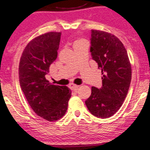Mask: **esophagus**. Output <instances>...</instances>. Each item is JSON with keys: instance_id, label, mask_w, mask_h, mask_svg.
Masks as SVG:
<instances>
[{"instance_id": "1", "label": "esophagus", "mask_w": 150, "mask_h": 150, "mask_svg": "<svg viewBox=\"0 0 150 150\" xmlns=\"http://www.w3.org/2000/svg\"><path fill=\"white\" fill-rule=\"evenodd\" d=\"M69 87H70V89H71V90L75 91V90H77V89H78L79 85H75V84L71 83V84H70V85H69Z\"/></svg>"}]
</instances>
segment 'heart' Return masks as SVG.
<instances>
[{
  "label": "heart",
  "instance_id": "1",
  "mask_svg": "<svg viewBox=\"0 0 150 150\" xmlns=\"http://www.w3.org/2000/svg\"><path fill=\"white\" fill-rule=\"evenodd\" d=\"M84 42H85L84 40H77L76 42H75V44H74V45H77V44H82V43H84Z\"/></svg>",
  "mask_w": 150,
  "mask_h": 150
}]
</instances>
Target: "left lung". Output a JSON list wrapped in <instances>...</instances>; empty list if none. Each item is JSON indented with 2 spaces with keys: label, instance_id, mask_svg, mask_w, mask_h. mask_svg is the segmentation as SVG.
<instances>
[{
  "label": "left lung",
  "instance_id": "obj_1",
  "mask_svg": "<svg viewBox=\"0 0 150 150\" xmlns=\"http://www.w3.org/2000/svg\"><path fill=\"white\" fill-rule=\"evenodd\" d=\"M90 52L101 70L102 87H92L85 104L93 116L107 118L118 111L126 97L131 82V65L123 43L104 31L92 30Z\"/></svg>",
  "mask_w": 150,
  "mask_h": 150
}]
</instances>
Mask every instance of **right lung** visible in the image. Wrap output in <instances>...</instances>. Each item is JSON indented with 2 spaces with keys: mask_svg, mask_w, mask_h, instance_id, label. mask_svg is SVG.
<instances>
[{
  "mask_svg": "<svg viewBox=\"0 0 150 150\" xmlns=\"http://www.w3.org/2000/svg\"><path fill=\"white\" fill-rule=\"evenodd\" d=\"M61 35L51 32L34 38L24 49L19 65L20 85L27 102L36 114L49 121L64 116L71 97L68 87L51 85L46 79L57 58Z\"/></svg>",
  "mask_w": 150,
  "mask_h": 150,
  "instance_id": "right-lung-1",
  "label": "right lung"
}]
</instances>
